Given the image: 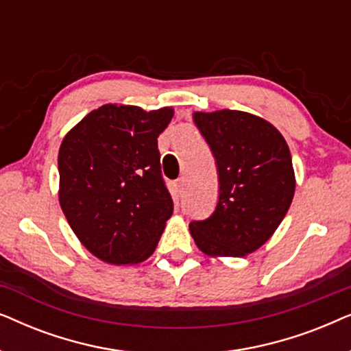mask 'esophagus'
Wrapping results in <instances>:
<instances>
[{"mask_svg":"<svg viewBox=\"0 0 351 351\" xmlns=\"http://www.w3.org/2000/svg\"><path fill=\"white\" fill-rule=\"evenodd\" d=\"M185 182H186V180H185V177H184V176L179 177V179L176 180V190H177V193H180V195L184 193V190H185V189H184V186H185Z\"/></svg>","mask_w":351,"mask_h":351,"instance_id":"34e87169","label":"esophagus"}]
</instances>
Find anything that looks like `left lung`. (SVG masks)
<instances>
[{"mask_svg": "<svg viewBox=\"0 0 351 351\" xmlns=\"http://www.w3.org/2000/svg\"><path fill=\"white\" fill-rule=\"evenodd\" d=\"M193 121L213 150L219 201L209 219L190 223L206 256L244 257L265 244L294 198L295 176L281 132L239 110L195 112Z\"/></svg>", "mask_w": 351, "mask_h": 351, "instance_id": "8db88e82", "label": "left lung"}]
</instances>
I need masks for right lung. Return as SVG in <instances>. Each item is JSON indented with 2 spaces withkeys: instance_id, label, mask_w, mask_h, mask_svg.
I'll list each match as a JSON object with an SVG mask.
<instances>
[{
  "instance_id": "right-lung-1",
  "label": "right lung",
  "mask_w": 351,
  "mask_h": 351,
  "mask_svg": "<svg viewBox=\"0 0 351 351\" xmlns=\"http://www.w3.org/2000/svg\"><path fill=\"white\" fill-rule=\"evenodd\" d=\"M169 107L145 112L107 104L86 114L62 141L59 203L81 244L100 261H147L174 204L161 176L158 136Z\"/></svg>"
}]
</instances>
